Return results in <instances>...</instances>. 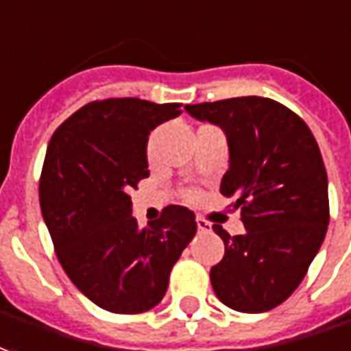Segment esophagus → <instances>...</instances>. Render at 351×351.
Masks as SVG:
<instances>
[{
    "label": "esophagus",
    "instance_id": "1",
    "mask_svg": "<svg viewBox=\"0 0 351 351\" xmlns=\"http://www.w3.org/2000/svg\"><path fill=\"white\" fill-rule=\"evenodd\" d=\"M197 227H199L200 233H208V231H212V226H210V221H206L204 217H197Z\"/></svg>",
    "mask_w": 351,
    "mask_h": 351
}]
</instances>
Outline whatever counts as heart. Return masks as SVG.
<instances>
[{
	"instance_id": "b5f03b06",
	"label": "heart",
	"mask_w": 351,
	"mask_h": 351,
	"mask_svg": "<svg viewBox=\"0 0 351 351\" xmlns=\"http://www.w3.org/2000/svg\"><path fill=\"white\" fill-rule=\"evenodd\" d=\"M151 147H152V139L149 141V151H151ZM185 197H187L189 200L197 199V193H195V191H189V193H185Z\"/></svg>"
}]
</instances>
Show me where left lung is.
<instances>
[{"instance_id":"8db88e82","label":"left lung","mask_w":351,"mask_h":351,"mask_svg":"<svg viewBox=\"0 0 351 351\" xmlns=\"http://www.w3.org/2000/svg\"><path fill=\"white\" fill-rule=\"evenodd\" d=\"M227 135L229 170L219 193L241 208L245 235L212 226L226 245L210 269L227 308L262 313L287 300L308 273L328 227L327 170L308 124L267 97L187 105Z\"/></svg>"}]
</instances>
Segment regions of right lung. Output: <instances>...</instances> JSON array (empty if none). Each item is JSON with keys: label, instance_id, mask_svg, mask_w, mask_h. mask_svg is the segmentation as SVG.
I'll use <instances>...</instances> for the list:
<instances>
[{"label": "right lung", "instance_id": "add662e5", "mask_svg": "<svg viewBox=\"0 0 351 351\" xmlns=\"http://www.w3.org/2000/svg\"><path fill=\"white\" fill-rule=\"evenodd\" d=\"M180 103L137 97L91 101L51 137L40 206L70 281L99 308L143 313L168 291L173 263L197 233L195 214L170 204L139 229L130 191L149 178L147 141Z\"/></svg>", "mask_w": 351, "mask_h": 351}]
</instances>
